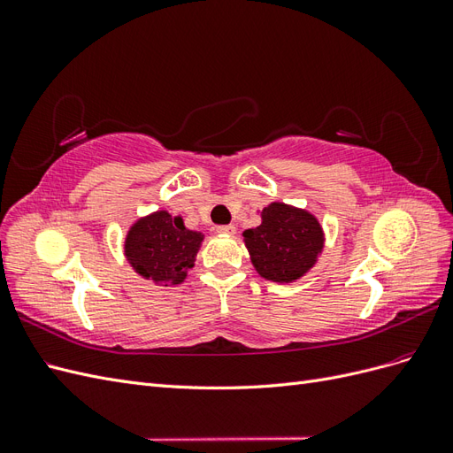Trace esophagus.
I'll return each instance as SVG.
<instances>
[{"instance_id":"obj_1","label":"esophagus","mask_w":453,"mask_h":453,"mask_svg":"<svg viewBox=\"0 0 453 453\" xmlns=\"http://www.w3.org/2000/svg\"><path fill=\"white\" fill-rule=\"evenodd\" d=\"M219 234H225V236H234L236 234V226L234 225H225V226H217Z\"/></svg>"}]
</instances>
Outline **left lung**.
Wrapping results in <instances>:
<instances>
[{
    "mask_svg": "<svg viewBox=\"0 0 453 453\" xmlns=\"http://www.w3.org/2000/svg\"><path fill=\"white\" fill-rule=\"evenodd\" d=\"M257 228L243 232L245 248L260 278L291 283L318 263L323 251V228L310 211L272 202L260 213Z\"/></svg>",
    "mask_w": 453,
    "mask_h": 453,
    "instance_id": "8db88e82",
    "label": "left lung"
}]
</instances>
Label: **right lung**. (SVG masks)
<instances>
[{"label":"right lung","instance_id":"obj_1","mask_svg":"<svg viewBox=\"0 0 453 453\" xmlns=\"http://www.w3.org/2000/svg\"><path fill=\"white\" fill-rule=\"evenodd\" d=\"M202 240V232L188 230L181 217L160 210L130 226L125 255L142 278L166 287L180 285L187 278V270L195 266Z\"/></svg>","mask_w":453,"mask_h":453}]
</instances>
